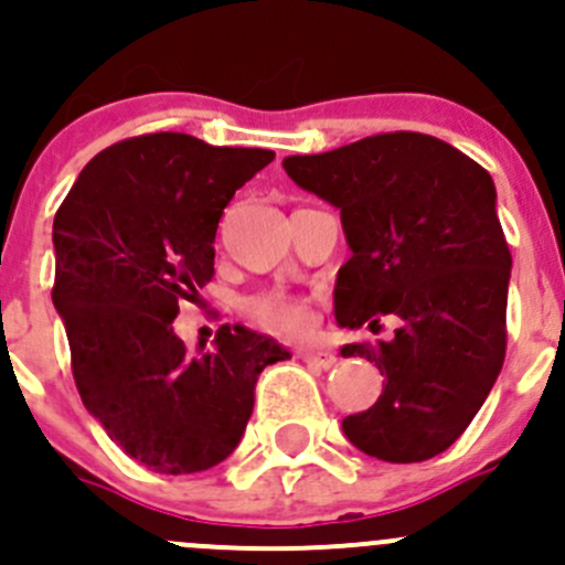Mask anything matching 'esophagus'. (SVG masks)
Instances as JSON below:
<instances>
[{
    "mask_svg": "<svg viewBox=\"0 0 565 565\" xmlns=\"http://www.w3.org/2000/svg\"><path fill=\"white\" fill-rule=\"evenodd\" d=\"M301 360L312 367H321V371H329V367L338 365V356H334L332 351H305Z\"/></svg>",
    "mask_w": 565,
    "mask_h": 565,
    "instance_id": "obj_1",
    "label": "esophagus"
}]
</instances>
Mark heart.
Returning <instances> with one entry per match:
<instances>
[{"label":"heart","mask_w":565,"mask_h":565,"mask_svg":"<svg viewBox=\"0 0 565 565\" xmlns=\"http://www.w3.org/2000/svg\"><path fill=\"white\" fill-rule=\"evenodd\" d=\"M242 312L280 338H307L316 329V310L307 299L285 290H258L242 301Z\"/></svg>","instance_id":"b5f03b06"}]
</instances>
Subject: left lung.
Returning <instances> with one entry per match:
<instances>
[{
  "label": "left lung",
  "mask_w": 565,
  "mask_h": 565,
  "mask_svg": "<svg viewBox=\"0 0 565 565\" xmlns=\"http://www.w3.org/2000/svg\"><path fill=\"white\" fill-rule=\"evenodd\" d=\"M285 172L340 209L351 258L338 271L340 327L390 340L349 343L384 376L376 404L343 420L354 448L390 465L448 450L491 393L505 360L511 249L489 172L417 131L373 134L329 153L285 156Z\"/></svg>",
  "instance_id": "8db88e82"
}]
</instances>
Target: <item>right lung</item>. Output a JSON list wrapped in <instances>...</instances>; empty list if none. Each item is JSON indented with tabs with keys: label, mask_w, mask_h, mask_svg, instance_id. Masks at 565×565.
I'll use <instances>...</instances> for the list:
<instances>
[{
	"label": "right lung",
	"mask_w": 565,
	"mask_h": 565,
	"mask_svg": "<svg viewBox=\"0 0 565 565\" xmlns=\"http://www.w3.org/2000/svg\"><path fill=\"white\" fill-rule=\"evenodd\" d=\"M271 159L178 131L128 137L93 156L54 216L52 301L82 404L153 472L225 461L253 415L260 371L288 356L244 327L225 323L198 354L172 332L178 305L214 277L225 205Z\"/></svg>",
	"instance_id": "right-lung-1"
}]
</instances>
